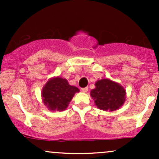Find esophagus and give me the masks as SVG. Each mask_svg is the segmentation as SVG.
<instances>
[{
  "label": "esophagus",
  "mask_w": 159,
  "mask_h": 159,
  "mask_svg": "<svg viewBox=\"0 0 159 159\" xmlns=\"http://www.w3.org/2000/svg\"><path fill=\"white\" fill-rule=\"evenodd\" d=\"M81 90L83 91L84 93H87L88 91V87H84V88H81Z\"/></svg>",
  "instance_id": "esophagus-1"
}]
</instances>
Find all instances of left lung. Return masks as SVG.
I'll use <instances>...</instances> for the list:
<instances>
[{"mask_svg": "<svg viewBox=\"0 0 159 159\" xmlns=\"http://www.w3.org/2000/svg\"><path fill=\"white\" fill-rule=\"evenodd\" d=\"M95 86L96 87L90 91V96L100 110L114 111L125 103L126 92L123 86L117 82L103 78L98 80Z\"/></svg>", "mask_w": 159, "mask_h": 159, "instance_id": "8db88e82", "label": "left lung"}]
</instances>
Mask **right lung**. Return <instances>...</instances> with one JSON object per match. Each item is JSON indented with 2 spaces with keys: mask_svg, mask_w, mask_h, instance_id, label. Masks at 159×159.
Returning <instances> with one entry per match:
<instances>
[{
  "mask_svg": "<svg viewBox=\"0 0 159 159\" xmlns=\"http://www.w3.org/2000/svg\"><path fill=\"white\" fill-rule=\"evenodd\" d=\"M79 91L78 87L69 84L66 79L57 76L51 78L43 87L42 99L48 110L63 111Z\"/></svg>",
  "mask_w": 159,
  "mask_h": 159,
  "instance_id": "obj_1",
  "label": "right lung"
}]
</instances>
